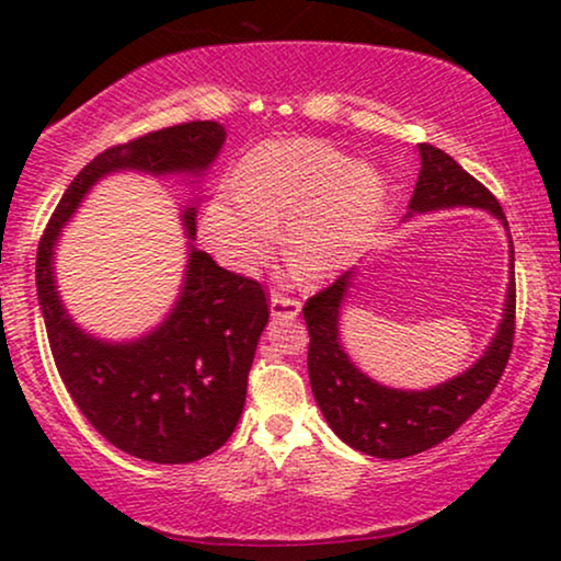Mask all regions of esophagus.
I'll return each mask as SVG.
<instances>
[{"label": "esophagus", "mask_w": 561, "mask_h": 561, "mask_svg": "<svg viewBox=\"0 0 561 561\" xmlns=\"http://www.w3.org/2000/svg\"><path fill=\"white\" fill-rule=\"evenodd\" d=\"M298 311H301V301H298V298L283 296V294H278V290H273V296H271L273 319H294V317H298Z\"/></svg>", "instance_id": "obj_1"}]
</instances>
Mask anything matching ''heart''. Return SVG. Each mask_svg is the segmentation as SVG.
Segmentation results:
<instances>
[{
	"label": "heart",
	"mask_w": 561,
	"mask_h": 561,
	"mask_svg": "<svg viewBox=\"0 0 561 561\" xmlns=\"http://www.w3.org/2000/svg\"><path fill=\"white\" fill-rule=\"evenodd\" d=\"M390 186L378 168L352 163L332 145L288 137L257 145L234 175V191L206 204L202 229L221 263L255 271L278 242L306 271L329 275L359 255L386 217Z\"/></svg>",
	"instance_id": "obj_1"
}]
</instances>
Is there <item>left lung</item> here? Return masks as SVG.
<instances>
[{
  "instance_id": "8db88e82",
  "label": "left lung",
  "mask_w": 561,
  "mask_h": 561,
  "mask_svg": "<svg viewBox=\"0 0 561 561\" xmlns=\"http://www.w3.org/2000/svg\"><path fill=\"white\" fill-rule=\"evenodd\" d=\"M421 173L409 202V214L451 206L488 209L508 229L497 198L472 179L455 158L421 142ZM513 273V242H511ZM352 286V271L319 290L304 306L309 329V378L327 424L352 449L380 459H403L447 439L488 401L508 365L516 334V278L511 275L503 321L485 355L457 378L428 390H398L359 373L340 344V309Z\"/></svg>"
}]
</instances>
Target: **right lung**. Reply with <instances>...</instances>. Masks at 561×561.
Here are the masks:
<instances>
[{
	"instance_id": "obj_1",
	"label": "right lung",
	"mask_w": 561,
	"mask_h": 561,
	"mask_svg": "<svg viewBox=\"0 0 561 561\" xmlns=\"http://www.w3.org/2000/svg\"><path fill=\"white\" fill-rule=\"evenodd\" d=\"M225 145L217 122H183L99 152L71 181L37 244L35 283L58 375L89 424L127 455L158 465L196 462L232 436L248 396L257 340L271 317L257 280L225 271L191 244L173 311L142 340L83 334L53 278V248L87 191L106 173H204ZM196 237V206L183 211Z\"/></svg>"
}]
</instances>
